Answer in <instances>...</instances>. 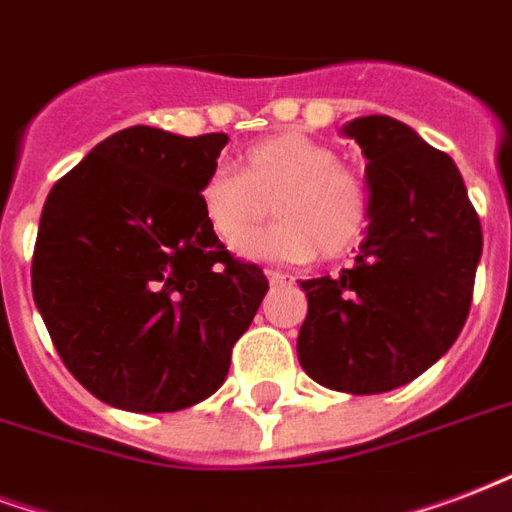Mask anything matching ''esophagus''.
<instances>
[{
    "label": "esophagus",
    "instance_id": "1",
    "mask_svg": "<svg viewBox=\"0 0 512 512\" xmlns=\"http://www.w3.org/2000/svg\"><path fill=\"white\" fill-rule=\"evenodd\" d=\"M264 275H267V280H270L272 286H283V283H291V275H286V272L267 270Z\"/></svg>",
    "mask_w": 512,
    "mask_h": 512
}]
</instances>
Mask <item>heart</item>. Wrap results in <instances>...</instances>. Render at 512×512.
<instances>
[{"label":"heart","mask_w":512,"mask_h":512,"mask_svg":"<svg viewBox=\"0 0 512 512\" xmlns=\"http://www.w3.org/2000/svg\"><path fill=\"white\" fill-rule=\"evenodd\" d=\"M326 142L302 132H283L245 148L240 172L215 167L199 183V207L210 232L226 248L239 242L269 214L279 221L240 246L242 256L307 261L343 256L361 240L370 218L364 180Z\"/></svg>","instance_id":"b5f03b06"}]
</instances>
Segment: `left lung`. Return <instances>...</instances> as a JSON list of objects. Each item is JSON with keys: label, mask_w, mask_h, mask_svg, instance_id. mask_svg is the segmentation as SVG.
Instances as JSON below:
<instances>
[{"label": "left lung", "mask_w": 512, "mask_h": 512, "mask_svg": "<svg viewBox=\"0 0 512 512\" xmlns=\"http://www.w3.org/2000/svg\"><path fill=\"white\" fill-rule=\"evenodd\" d=\"M367 159L370 226L351 270L299 286L302 370L345 394H383L443 359L467 321L483 232L459 169L388 115L343 126Z\"/></svg>", "instance_id": "obj_1"}]
</instances>
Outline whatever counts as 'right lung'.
<instances>
[{
    "label": "right lung",
    "mask_w": 512,
    "mask_h": 512,
    "mask_svg": "<svg viewBox=\"0 0 512 512\" xmlns=\"http://www.w3.org/2000/svg\"><path fill=\"white\" fill-rule=\"evenodd\" d=\"M226 142L129 126L45 199L34 302L67 370L105 405L175 413L215 394L270 288L199 207Z\"/></svg>",
    "instance_id": "obj_1"
}]
</instances>
